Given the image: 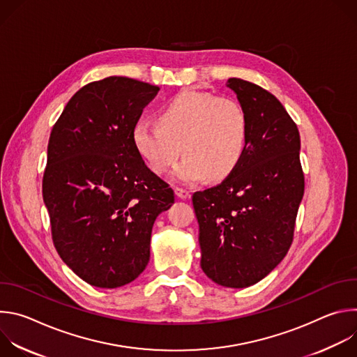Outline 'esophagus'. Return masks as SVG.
I'll return each instance as SVG.
<instances>
[{"label":"esophagus","mask_w":357,"mask_h":357,"mask_svg":"<svg viewBox=\"0 0 357 357\" xmlns=\"http://www.w3.org/2000/svg\"><path fill=\"white\" fill-rule=\"evenodd\" d=\"M175 195L181 199H188L190 196L189 190L188 189H183V188H175Z\"/></svg>","instance_id":"34e87169"}]
</instances>
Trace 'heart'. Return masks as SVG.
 I'll list each match as a JSON object with an SVG mask.
<instances>
[{"mask_svg": "<svg viewBox=\"0 0 357 357\" xmlns=\"http://www.w3.org/2000/svg\"><path fill=\"white\" fill-rule=\"evenodd\" d=\"M158 126L137 123L132 145L157 175L169 171L181 154L185 158L172 178L193 183L209 176L219 181L238 165L247 145V116L237 100L209 91L185 90L158 113Z\"/></svg>", "mask_w": 357, "mask_h": 357, "instance_id": "heart-1", "label": "heart"}]
</instances>
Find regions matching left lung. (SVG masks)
<instances>
[{
  "label": "left lung",
  "instance_id": "1",
  "mask_svg": "<svg viewBox=\"0 0 357 357\" xmlns=\"http://www.w3.org/2000/svg\"><path fill=\"white\" fill-rule=\"evenodd\" d=\"M227 87L247 116L245 151L220 185L195 192L192 202L203 273L222 287L245 288L288 252L305 182L299 131L280 100L237 77Z\"/></svg>",
  "mask_w": 357,
  "mask_h": 357
}]
</instances>
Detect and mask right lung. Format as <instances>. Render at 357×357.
Wrapping results in <instances>:
<instances>
[{"mask_svg":"<svg viewBox=\"0 0 357 357\" xmlns=\"http://www.w3.org/2000/svg\"><path fill=\"white\" fill-rule=\"evenodd\" d=\"M158 90L123 76L91 82L50 132L42 195L52 240L63 263L93 287L119 288L145 270L152 226L175 202L131 139Z\"/></svg>","mask_w":357,"mask_h":357,"instance_id":"add662e5","label":"right lung"}]
</instances>
